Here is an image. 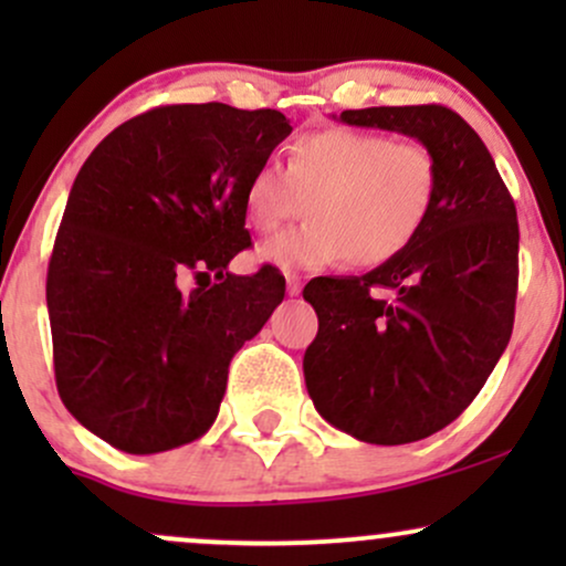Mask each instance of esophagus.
Wrapping results in <instances>:
<instances>
[{"label": "esophagus", "mask_w": 566, "mask_h": 566, "mask_svg": "<svg viewBox=\"0 0 566 566\" xmlns=\"http://www.w3.org/2000/svg\"><path fill=\"white\" fill-rule=\"evenodd\" d=\"M284 279H287V295H301L303 279L297 276V274H287Z\"/></svg>", "instance_id": "esophagus-1"}]
</instances>
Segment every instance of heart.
Listing matches in <instances>:
<instances>
[{
	"instance_id": "1",
	"label": "heart",
	"mask_w": 566,
	"mask_h": 566,
	"mask_svg": "<svg viewBox=\"0 0 566 566\" xmlns=\"http://www.w3.org/2000/svg\"><path fill=\"white\" fill-rule=\"evenodd\" d=\"M439 178L437 154L420 140H394L373 129H316L292 143L284 170L265 161L250 175L244 216L258 233H271L305 207L308 223L258 250L263 263L282 271L340 261L378 269L423 233Z\"/></svg>"
}]
</instances>
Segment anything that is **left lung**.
<instances>
[{"label": "left lung", "instance_id": "left-lung-1", "mask_svg": "<svg viewBox=\"0 0 566 566\" xmlns=\"http://www.w3.org/2000/svg\"><path fill=\"white\" fill-rule=\"evenodd\" d=\"M340 122L426 143L439 199L407 252L365 276H316L303 297L319 316L305 348L311 401L367 444H409L450 426L476 399L511 340L518 220L473 127L452 108L375 106ZM391 289V298L377 295Z\"/></svg>", "mask_w": 566, "mask_h": 566}]
</instances>
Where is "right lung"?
<instances>
[{"instance_id": "1", "label": "right lung", "mask_w": 566, "mask_h": 566, "mask_svg": "<svg viewBox=\"0 0 566 566\" xmlns=\"http://www.w3.org/2000/svg\"><path fill=\"white\" fill-rule=\"evenodd\" d=\"M290 133L274 108L159 106L108 133L76 175L48 265L55 386L116 450L199 439L233 354L282 303L276 269L226 265L252 244L247 180ZM184 273L208 284L184 293Z\"/></svg>"}]
</instances>
